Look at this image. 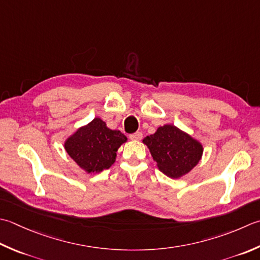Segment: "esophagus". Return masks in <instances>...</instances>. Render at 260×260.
<instances>
[{"mask_svg":"<svg viewBox=\"0 0 260 260\" xmlns=\"http://www.w3.org/2000/svg\"><path fill=\"white\" fill-rule=\"evenodd\" d=\"M142 137H143V134L141 133V132H136V133H133L129 135V139L133 140V141H140Z\"/></svg>","mask_w":260,"mask_h":260,"instance_id":"34e87169","label":"esophagus"}]
</instances>
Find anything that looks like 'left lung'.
I'll return each instance as SVG.
<instances>
[{
  "mask_svg": "<svg viewBox=\"0 0 260 260\" xmlns=\"http://www.w3.org/2000/svg\"><path fill=\"white\" fill-rule=\"evenodd\" d=\"M147 145L159 169L170 178L188 174L201 160L203 146L174 125L159 127L154 134L146 136Z\"/></svg>",
  "mask_w": 260,
  "mask_h": 260,
  "instance_id": "8db88e82",
  "label": "left lung"
}]
</instances>
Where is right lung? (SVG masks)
<instances>
[{
  "mask_svg": "<svg viewBox=\"0 0 260 260\" xmlns=\"http://www.w3.org/2000/svg\"><path fill=\"white\" fill-rule=\"evenodd\" d=\"M120 131H113L100 118L81 127L65 142L69 155L88 174L100 172L114 164L118 147L126 142Z\"/></svg>",
  "mask_w": 260,
  "mask_h": 260,
  "instance_id": "right-lung-1",
  "label": "right lung"
}]
</instances>
